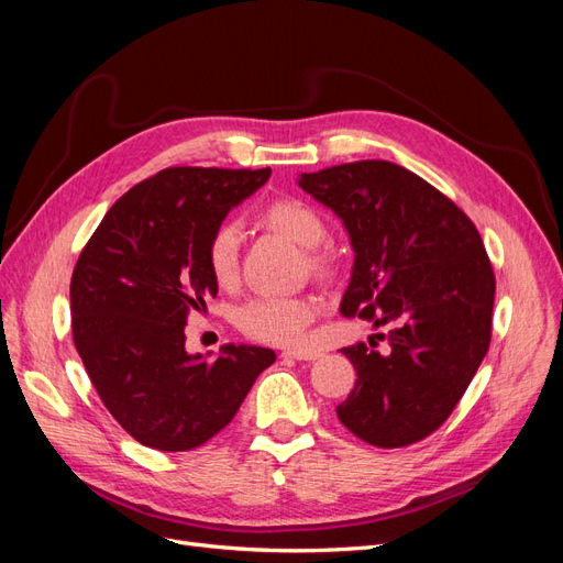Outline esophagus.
Listing matches in <instances>:
<instances>
[{
    "instance_id": "34e87169",
    "label": "esophagus",
    "mask_w": 563,
    "mask_h": 563,
    "mask_svg": "<svg viewBox=\"0 0 563 563\" xmlns=\"http://www.w3.org/2000/svg\"><path fill=\"white\" fill-rule=\"evenodd\" d=\"M282 356H288V360H298V362H314L319 360V352L310 350V352H302V350H284Z\"/></svg>"
}]
</instances>
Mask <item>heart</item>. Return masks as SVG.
<instances>
[{"instance_id": "b5f03b06", "label": "heart", "mask_w": 563, "mask_h": 563, "mask_svg": "<svg viewBox=\"0 0 563 563\" xmlns=\"http://www.w3.org/2000/svg\"><path fill=\"white\" fill-rule=\"evenodd\" d=\"M263 223L282 232L302 249H310V265L317 272H329L331 261L327 253L314 251L327 240V220L310 201L298 197H284L272 201L263 211ZM242 228L236 220L220 223L207 246V261L213 279L220 286H232L240 277ZM321 302L314 296H258L242 305L236 321L240 329L263 343L272 345H302L310 323L317 319Z\"/></svg>"}]
</instances>
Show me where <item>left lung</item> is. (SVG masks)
<instances>
[{"label": "left lung", "instance_id": "obj_1", "mask_svg": "<svg viewBox=\"0 0 563 563\" xmlns=\"http://www.w3.org/2000/svg\"><path fill=\"white\" fill-rule=\"evenodd\" d=\"M298 185L343 220L354 267L340 314L368 319L389 352L356 343L338 420L366 444L399 449L441 428L490 345L496 275L472 220L408 168L364 159Z\"/></svg>", "mask_w": 563, "mask_h": 563}]
</instances>
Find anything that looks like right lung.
Here are the masks:
<instances>
[{"instance_id": "obj_1", "label": "right lung", "mask_w": 563, "mask_h": 563, "mask_svg": "<svg viewBox=\"0 0 563 563\" xmlns=\"http://www.w3.org/2000/svg\"><path fill=\"white\" fill-rule=\"evenodd\" d=\"M267 178L269 168H164L119 197L79 253L75 347L100 401L143 446L207 444L277 360L253 345H225L213 362L185 350L187 317L218 294L211 234Z\"/></svg>"}]
</instances>
